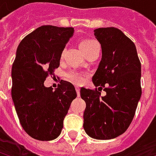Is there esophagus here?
Wrapping results in <instances>:
<instances>
[{
    "instance_id": "1",
    "label": "esophagus",
    "mask_w": 156,
    "mask_h": 156,
    "mask_svg": "<svg viewBox=\"0 0 156 156\" xmlns=\"http://www.w3.org/2000/svg\"><path fill=\"white\" fill-rule=\"evenodd\" d=\"M76 91H77V95H78V97H79V95H80V88H79L78 87H76Z\"/></svg>"
}]
</instances>
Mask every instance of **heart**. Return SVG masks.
I'll use <instances>...</instances> for the list:
<instances>
[{
	"mask_svg": "<svg viewBox=\"0 0 156 156\" xmlns=\"http://www.w3.org/2000/svg\"><path fill=\"white\" fill-rule=\"evenodd\" d=\"M98 43L95 40L85 39V40H82L80 41L79 47L81 48V50L83 51V53L86 55V54H87L89 51H91L94 48L96 47V46H98ZM62 56H63V53H62ZM67 76L71 81H73L74 83H77V84H80L83 81V78H83V75L81 73H79V72H77V71H71Z\"/></svg>",
	"mask_w": 156,
	"mask_h": 156,
	"instance_id": "1",
	"label": "heart"
}]
</instances>
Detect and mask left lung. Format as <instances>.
<instances>
[{"label": "left lung", "mask_w": 156, "mask_h": 156, "mask_svg": "<svg viewBox=\"0 0 156 156\" xmlns=\"http://www.w3.org/2000/svg\"><path fill=\"white\" fill-rule=\"evenodd\" d=\"M102 58L92 82L98 90L85 87L80 97L86 102L83 127L94 139L109 140L124 134L130 126L140 100L141 63L136 45L120 30H94ZM107 94L101 97L99 90Z\"/></svg>", "instance_id": "obj_1"}]
</instances>
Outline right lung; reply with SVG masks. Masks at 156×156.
<instances>
[{"label":"right lung","instance_id":"add662e5","mask_svg":"<svg viewBox=\"0 0 156 156\" xmlns=\"http://www.w3.org/2000/svg\"><path fill=\"white\" fill-rule=\"evenodd\" d=\"M74 34L73 28L41 26L19 44L12 69V98L24 131L40 141L56 139L63 120L77 98L74 86L61 80L58 88L44 81L59 66L62 51Z\"/></svg>","mask_w":156,"mask_h":156}]
</instances>
